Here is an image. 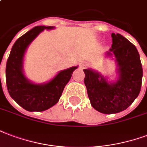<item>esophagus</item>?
Here are the masks:
<instances>
[{
	"mask_svg": "<svg viewBox=\"0 0 147 147\" xmlns=\"http://www.w3.org/2000/svg\"><path fill=\"white\" fill-rule=\"evenodd\" d=\"M80 66H81V69H84V68H85V67H87V66H88V63H81V65H80Z\"/></svg>",
	"mask_w": 147,
	"mask_h": 147,
	"instance_id": "1",
	"label": "esophagus"
}]
</instances>
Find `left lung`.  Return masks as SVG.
<instances>
[{"instance_id":"left-lung-1","label":"left lung","mask_w":147,"mask_h":147,"mask_svg":"<svg viewBox=\"0 0 147 147\" xmlns=\"http://www.w3.org/2000/svg\"><path fill=\"white\" fill-rule=\"evenodd\" d=\"M112 46L106 57L117 63V79L110 81L101 73L84 69V84L92 107L106 114L126 110L138 97L141 89L142 67L136 46L119 34H112Z\"/></svg>"}]
</instances>
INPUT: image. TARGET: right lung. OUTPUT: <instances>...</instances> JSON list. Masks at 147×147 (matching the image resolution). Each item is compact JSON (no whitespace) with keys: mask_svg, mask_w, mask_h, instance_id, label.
<instances>
[{"mask_svg":"<svg viewBox=\"0 0 147 147\" xmlns=\"http://www.w3.org/2000/svg\"><path fill=\"white\" fill-rule=\"evenodd\" d=\"M55 26H35L15 42L6 64V84L8 93L17 103L30 112L48 110L57 103L73 72L78 66H72L58 73L50 81L37 84L26 78L23 64L26 49L45 30Z\"/></svg>","mask_w":147,"mask_h":147,"instance_id":"obj_1","label":"right lung"}]
</instances>
